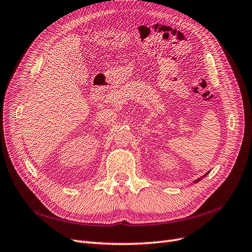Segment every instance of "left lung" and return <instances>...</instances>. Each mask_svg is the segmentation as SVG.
Instances as JSON below:
<instances>
[{
  "mask_svg": "<svg viewBox=\"0 0 252 252\" xmlns=\"http://www.w3.org/2000/svg\"><path fill=\"white\" fill-rule=\"evenodd\" d=\"M209 172H210V171H209ZM209 172H208V173H209ZM208 173H207V174H208ZM207 174H204V175H203V176H201V178H199V179H198V180H196V181H195V182H194V183H197V182H199V181H200V180H201V179H202V178H204V176H206V175H207Z\"/></svg>",
  "mask_w": 252,
  "mask_h": 252,
  "instance_id": "8db88e82",
  "label": "left lung"
}]
</instances>
